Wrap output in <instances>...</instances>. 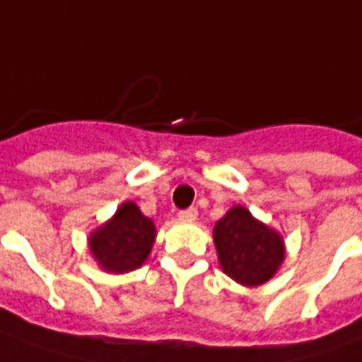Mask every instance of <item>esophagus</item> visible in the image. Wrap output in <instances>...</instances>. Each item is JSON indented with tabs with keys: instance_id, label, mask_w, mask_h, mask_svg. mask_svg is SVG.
Masks as SVG:
<instances>
[{
	"instance_id": "1",
	"label": "esophagus",
	"mask_w": 362,
	"mask_h": 362,
	"mask_svg": "<svg viewBox=\"0 0 362 362\" xmlns=\"http://www.w3.org/2000/svg\"><path fill=\"white\" fill-rule=\"evenodd\" d=\"M178 217H180L182 221H194V219L198 217V209H196V207L180 209V211H178Z\"/></svg>"
}]
</instances>
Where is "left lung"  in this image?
Returning <instances> with one entry per match:
<instances>
[{
	"instance_id": "1",
	"label": "left lung",
	"mask_w": 362,
	"mask_h": 362,
	"mask_svg": "<svg viewBox=\"0 0 362 362\" xmlns=\"http://www.w3.org/2000/svg\"><path fill=\"white\" fill-rule=\"evenodd\" d=\"M219 264L227 276L245 286H259L276 272L284 260L282 237L235 206L214 229Z\"/></svg>"
}]
</instances>
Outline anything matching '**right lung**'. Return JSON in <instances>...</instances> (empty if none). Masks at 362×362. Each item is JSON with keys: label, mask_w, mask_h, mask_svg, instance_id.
<instances>
[{"label": "right lung", "mask_w": 362, "mask_h": 362, "mask_svg": "<svg viewBox=\"0 0 362 362\" xmlns=\"http://www.w3.org/2000/svg\"><path fill=\"white\" fill-rule=\"evenodd\" d=\"M155 225L127 202L107 223L90 235V251L107 272H129L139 269L151 255L155 243Z\"/></svg>", "instance_id": "right-lung-1"}]
</instances>
